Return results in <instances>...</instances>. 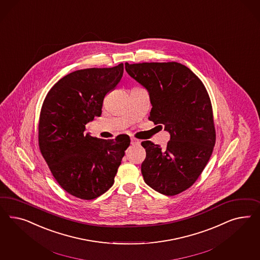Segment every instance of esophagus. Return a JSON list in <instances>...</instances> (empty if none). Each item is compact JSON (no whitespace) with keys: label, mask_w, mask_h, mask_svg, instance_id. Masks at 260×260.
Masks as SVG:
<instances>
[{"label":"esophagus","mask_w":260,"mask_h":260,"mask_svg":"<svg viewBox=\"0 0 260 260\" xmlns=\"http://www.w3.org/2000/svg\"><path fill=\"white\" fill-rule=\"evenodd\" d=\"M131 143H132L133 146H139L140 145V141L138 139H135V138H132Z\"/></svg>","instance_id":"34e87169"}]
</instances>
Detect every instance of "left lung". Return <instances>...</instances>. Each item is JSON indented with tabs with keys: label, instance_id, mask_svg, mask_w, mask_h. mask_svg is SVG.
<instances>
[{
	"label": "left lung",
	"instance_id": "obj_1",
	"mask_svg": "<svg viewBox=\"0 0 260 260\" xmlns=\"http://www.w3.org/2000/svg\"><path fill=\"white\" fill-rule=\"evenodd\" d=\"M125 66L129 76L150 92L149 120L171 134L165 149L142 142L146 149L144 180L162 194H178L196 183L213 153L216 135L209 93L202 81L182 63Z\"/></svg>",
	"mask_w": 260,
	"mask_h": 260
}]
</instances>
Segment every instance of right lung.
<instances>
[{
  "label": "right lung",
  "instance_id": "obj_1",
  "mask_svg": "<svg viewBox=\"0 0 260 260\" xmlns=\"http://www.w3.org/2000/svg\"><path fill=\"white\" fill-rule=\"evenodd\" d=\"M124 64L73 71L47 92L40 112L39 149L56 181L84 200L102 196L114 183L131 139H100L85 134L86 125L102 114L105 96L123 76Z\"/></svg>",
  "mask_w": 260,
  "mask_h": 260
}]
</instances>
